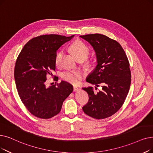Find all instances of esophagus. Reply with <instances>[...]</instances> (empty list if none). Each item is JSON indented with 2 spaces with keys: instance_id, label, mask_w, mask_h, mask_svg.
<instances>
[{
  "instance_id": "1",
  "label": "esophagus",
  "mask_w": 153,
  "mask_h": 153,
  "mask_svg": "<svg viewBox=\"0 0 153 153\" xmlns=\"http://www.w3.org/2000/svg\"><path fill=\"white\" fill-rule=\"evenodd\" d=\"M73 89H74V91H77L79 90V88L77 87V86H74Z\"/></svg>"
}]
</instances>
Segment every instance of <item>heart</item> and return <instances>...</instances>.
<instances>
[{
	"instance_id": "obj_1",
	"label": "heart",
	"mask_w": 153,
	"mask_h": 153,
	"mask_svg": "<svg viewBox=\"0 0 153 153\" xmlns=\"http://www.w3.org/2000/svg\"><path fill=\"white\" fill-rule=\"evenodd\" d=\"M71 51L72 54L78 59L80 58L86 59L89 53V48L81 41H76L71 46ZM64 52L61 50L57 52L55 56V64L59 67L61 65ZM62 78L64 81L72 84H77L84 77V73L80 71H69L63 72Z\"/></svg>"
}]
</instances>
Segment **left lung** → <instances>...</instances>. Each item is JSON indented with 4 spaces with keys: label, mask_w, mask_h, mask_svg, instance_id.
I'll return each mask as SVG.
<instances>
[{
    "label": "left lung",
    "mask_w": 153,
    "mask_h": 153,
    "mask_svg": "<svg viewBox=\"0 0 153 153\" xmlns=\"http://www.w3.org/2000/svg\"><path fill=\"white\" fill-rule=\"evenodd\" d=\"M94 49L97 65L86 81L101 91L94 93L92 87L83 88L89 95L88 102L82 107L84 113L94 119L107 118L121 108L129 90L131 75L129 63L121 45L100 34L81 36Z\"/></svg>",
    "instance_id": "1"
}]
</instances>
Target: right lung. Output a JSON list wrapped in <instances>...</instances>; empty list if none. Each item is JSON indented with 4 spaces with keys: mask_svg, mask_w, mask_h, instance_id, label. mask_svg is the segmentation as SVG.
<instances>
[{
    "mask_svg": "<svg viewBox=\"0 0 153 153\" xmlns=\"http://www.w3.org/2000/svg\"><path fill=\"white\" fill-rule=\"evenodd\" d=\"M74 36L50 34L32 39L26 44L17 59L14 78L18 94L32 114L49 119L61 111L63 102L73 91L70 83L46 87V76L56 70L57 51ZM52 74V73H51Z\"/></svg>",
    "mask_w": 153,
    "mask_h": 153,
    "instance_id": "1",
    "label": "right lung"
}]
</instances>
